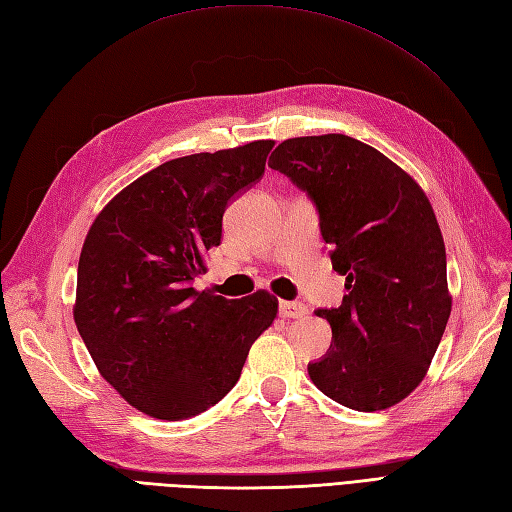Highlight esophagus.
<instances>
[{
  "instance_id": "34e87169",
  "label": "esophagus",
  "mask_w": 512,
  "mask_h": 512,
  "mask_svg": "<svg viewBox=\"0 0 512 512\" xmlns=\"http://www.w3.org/2000/svg\"><path fill=\"white\" fill-rule=\"evenodd\" d=\"M279 316L281 318H305L307 316V305L296 303V301H281L279 303Z\"/></svg>"
}]
</instances>
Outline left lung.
<instances>
[{
    "instance_id": "1",
    "label": "left lung",
    "mask_w": 512,
    "mask_h": 512,
    "mask_svg": "<svg viewBox=\"0 0 512 512\" xmlns=\"http://www.w3.org/2000/svg\"><path fill=\"white\" fill-rule=\"evenodd\" d=\"M314 200L342 305L318 310L331 347L307 366L329 399L358 412L395 406L432 364L451 312L441 227L421 185L347 135L294 137L268 161Z\"/></svg>"
}]
</instances>
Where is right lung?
Returning a JSON list of instances; mask_svg holds the SVG:
<instances>
[{
	"label": "right lung",
	"mask_w": 512,
	"mask_h": 512,
	"mask_svg": "<svg viewBox=\"0 0 512 512\" xmlns=\"http://www.w3.org/2000/svg\"><path fill=\"white\" fill-rule=\"evenodd\" d=\"M272 146L163 163L109 200L85 237L76 327L100 375L148 417L181 421L218 403L277 318L266 290L233 301L192 288L229 200L259 181Z\"/></svg>",
	"instance_id": "add662e5"
}]
</instances>
